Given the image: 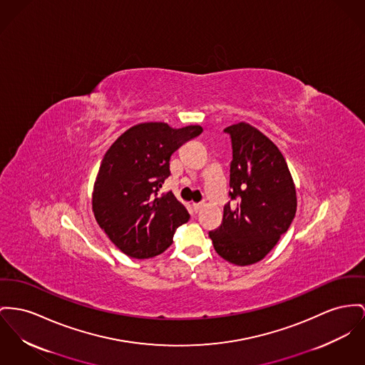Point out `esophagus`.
Wrapping results in <instances>:
<instances>
[{"instance_id": "1", "label": "esophagus", "mask_w": 365, "mask_h": 365, "mask_svg": "<svg viewBox=\"0 0 365 365\" xmlns=\"http://www.w3.org/2000/svg\"><path fill=\"white\" fill-rule=\"evenodd\" d=\"M203 206H205V203H194V205H192L195 212H199Z\"/></svg>"}]
</instances>
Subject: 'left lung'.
Instances as JSON below:
<instances>
[{
  "instance_id": "left-lung-1",
  "label": "left lung",
  "mask_w": 365,
  "mask_h": 365,
  "mask_svg": "<svg viewBox=\"0 0 365 365\" xmlns=\"http://www.w3.org/2000/svg\"><path fill=\"white\" fill-rule=\"evenodd\" d=\"M231 135L230 196L222 222L209 237L220 256L249 266L264 259L296 215L297 197L287 160L278 146L249 123L224 130Z\"/></svg>"
}]
</instances>
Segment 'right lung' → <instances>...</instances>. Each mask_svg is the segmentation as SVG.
I'll use <instances>...</instances> for the list:
<instances>
[{"instance_id":"obj_1","label":"right lung","mask_w":365,"mask_h":365,"mask_svg":"<svg viewBox=\"0 0 365 365\" xmlns=\"http://www.w3.org/2000/svg\"><path fill=\"white\" fill-rule=\"evenodd\" d=\"M203 128H173L168 123H140L106 150L93 191L99 227L124 255L150 259L165 252L175 230L190 219L171 192L158 196L170 175V156Z\"/></svg>"}]
</instances>
